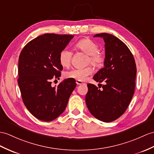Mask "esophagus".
Here are the masks:
<instances>
[{
  "instance_id": "34e87169",
  "label": "esophagus",
  "mask_w": 154,
  "mask_h": 154,
  "mask_svg": "<svg viewBox=\"0 0 154 154\" xmlns=\"http://www.w3.org/2000/svg\"><path fill=\"white\" fill-rule=\"evenodd\" d=\"M76 84L77 85H81V84H83L84 83L82 82H81V81H78V80H76Z\"/></svg>"
}]
</instances>
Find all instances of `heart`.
Returning a JSON list of instances; mask_svg holds the SVG:
<instances>
[{
	"mask_svg": "<svg viewBox=\"0 0 154 154\" xmlns=\"http://www.w3.org/2000/svg\"><path fill=\"white\" fill-rule=\"evenodd\" d=\"M78 50L83 51L88 55L87 59L88 64H91L95 67L102 65L104 61V57L99 51V47L96 42L89 38L82 39L75 44ZM72 53L66 48L63 49L60 51L59 61L61 66L68 67L70 66L72 59ZM93 73V69L91 66H87L84 69H74L65 72V76L67 78H72L78 81H84L86 78Z\"/></svg>",
	"mask_w": 154,
	"mask_h": 154,
	"instance_id": "b5f03b06",
	"label": "heart"
}]
</instances>
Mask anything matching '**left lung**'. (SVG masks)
Masks as SVG:
<instances>
[{
	"instance_id": "left-lung-1",
	"label": "left lung",
	"mask_w": 154,
	"mask_h": 154,
	"mask_svg": "<svg viewBox=\"0 0 154 154\" xmlns=\"http://www.w3.org/2000/svg\"><path fill=\"white\" fill-rule=\"evenodd\" d=\"M105 42L104 67L93 76L102 89L88 84L85 103L95 118L104 122H111L124 113L134 95L137 67L129 49L115 36L108 33L97 34ZM101 87L99 88H100Z\"/></svg>"
}]
</instances>
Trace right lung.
<instances>
[{
  "instance_id": "right-lung-1",
  "label": "right lung",
  "mask_w": 154,
  "mask_h": 154,
  "mask_svg": "<svg viewBox=\"0 0 154 154\" xmlns=\"http://www.w3.org/2000/svg\"><path fill=\"white\" fill-rule=\"evenodd\" d=\"M73 37L44 34L30 41L21 51L17 82L22 99L27 110L40 120L51 122L59 117L76 88L72 78L64 80L57 87L51 86V80L59 79L63 70L60 51Z\"/></svg>"
}]
</instances>
